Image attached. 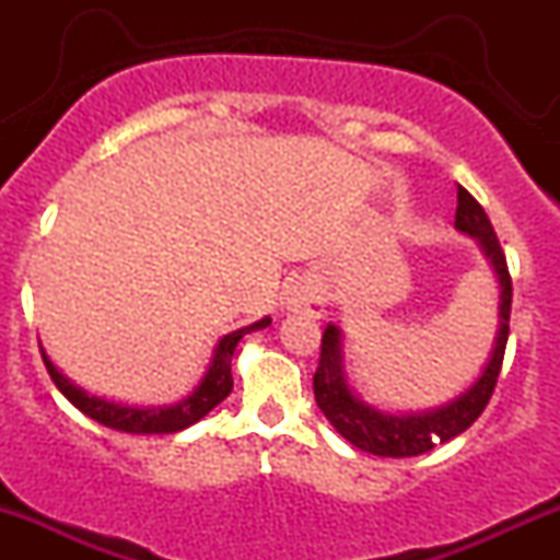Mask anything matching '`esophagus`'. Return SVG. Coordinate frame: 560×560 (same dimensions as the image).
<instances>
[{
  "mask_svg": "<svg viewBox=\"0 0 560 560\" xmlns=\"http://www.w3.org/2000/svg\"><path fill=\"white\" fill-rule=\"evenodd\" d=\"M281 305L292 313H305L311 318H320L326 311V292L318 281L298 279L287 287Z\"/></svg>",
  "mask_w": 560,
  "mask_h": 560,
  "instance_id": "1",
  "label": "esophagus"
}]
</instances>
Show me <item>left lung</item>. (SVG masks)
<instances>
[{
    "label": "left lung",
    "mask_w": 560,
    "mask_h": 560,
    "mask_svg": "<svg viewBox=\"0 0 560 560\" xmlns=\"http://www.w3.org/2000/svg\"><path fill=\"white\" fill-rule=\"evenodd\" d=\"M455 231L479 244L481 255L490 262L494 279H498V331L487 358L485 369L468 387L455 395L453 400L436 405L429 410H410V413H392L376 405L365 402L350 378L345 365V331L337 324H329L320 339V361L313 376V392L320 413L345 436L350 445L363 453L382 455V458H410V455L429 453V450L464 434L481 410L490 402L494 384H498L500 365H503L508 320H511V273H508L505 255L500 249L498 236L487 218L485 208L474 199L464 186H458V210H455Z\"/></svg>",
    "instance_id": "left-lung-1"
}]
</instances>
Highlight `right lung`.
<instances>
[{
  "mask_svg": "<svg viewBox=\"0 0 560 560\" xmlns=\"http://www.w3.org/2000/svg\"><path fill=\"white\" fill-rule=\"evenodd\" d=\"M266 326H271V318L268 316L255 320V324L249 326H242V329L231 334H223V337L218 339L208 371L199 378L197 387L191 389L184 400L173 405H158V408H139V405L115 402L107 400V397L92 395V392L79 387L73 378L62 374V371L52 363V358L47 355V350H44L42 345L38 347H42L44 365H47L55 387L60 389L83 416L102 423V427L118 429V432L126 434H173L191 427V423H197L199 419H205L218 402L226 400L231 387H234V378H231V358H234L236 345H240L244 334L266 329Z\"/></svg>",
  "mask_w": 560,
  "mask_h": 560,
  "instance_id": "1",
  "label": "right lung"
}]
</instances>
